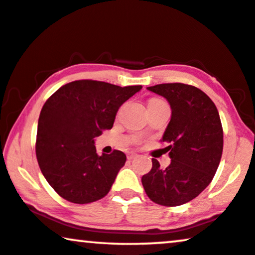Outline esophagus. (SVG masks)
Masks as SVG:
<instances>
[{"label":"esophagus","instance_id":"obj_1","mask_svg":"<svg viewBox=\"0 0 255 255\" xmlns=\"http://www.w3.org/2000/svg\"><path fill=\"white\" fill-rule=\"evenodd\" d=\"M135 157H137V154L136 153H133V151H130V153L127 154V159L128 160H133Z\"/></svg>","mask_w":255,"mask_h":255}]
</instances>
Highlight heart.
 Segmentation results:
<instances>
[{"label": "heart", "instance_id": "1", "mask_svg": "<svg viewBox=\"0 0 255 255\" xmlns=\"http://www.w3.org/2000/svg\"><path fill=\"white\" fill-rule=\"evenodd\" d=\"M150 101H157V99H153V100H150Z\"/></svg>", "mask_w": 255, "mask_h": 255}]
</instances>
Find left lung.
I'll list each match as a JSON object with an SVG mask.
<instances>
[{
    "label": "left lung",
    "instance_id": "8db88e82",
    "mask_svg": "<svg viewBox=\"0 0 255 255\" xmlns=\"http://www.w3.org/2000/svg\"><path fill=\"white\" fill-rule=\"evenodd\" d=\"M163 96L172 117L162 142L168 143L170 163L160 168L151 159L150 172L141 179L151 201L162 206H180L196 198L211 183L224 147V131L214 102L196 87L183 83H162L147 87Z\"/></svg>",
    "mask_w": 255,
    "mask_h": 255
}]
</instances>
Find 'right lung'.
Listing matches in <instances>:
<instances>
[{"label": "right lung", "mask_w": 255, "mask_h": 255, "mask_svg": "<svg viewBox=\"0 0 255 255\" xmlns=\"http://www.w3.org/2000/svg\"><path fill=\"white\" fill-rule=\"evenodd\" d=\"M141 88L79 80L47 100L38 118L36 157L60 196L74 204H89L108 194L126 155L121 150L98 155L95 137L111 129L119 108Z\"/></svg>", "instance_id": "obj_1"}]
</instances>
